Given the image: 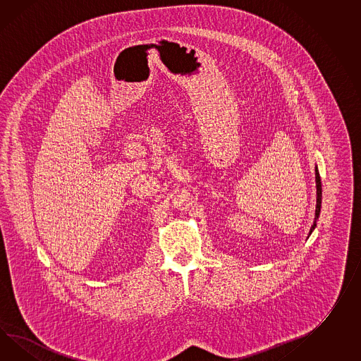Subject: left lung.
I'll list each match as a JSON object with an SVG mask.
<instances>
[{
  "instance_id": "obj_1",
  "label": "left lung",
  "mask_w": 361,
  "mask_h": 361,
  "mask_svg": "<svg viewBox=\"0 0 361 361\" xmlns=\"http://www.w3.org/2000/svg\"><path fill=\"white\" fill-rule=\"evenodd\" d=\"M316 188H317V204H316V216H314V221H313V226L309 231V235L313 232V229L316 228L317 219L319 216V212H321V201H322V188H321V177L318 173V168L316 167Z\"/></svg>"
}]
</instances>
